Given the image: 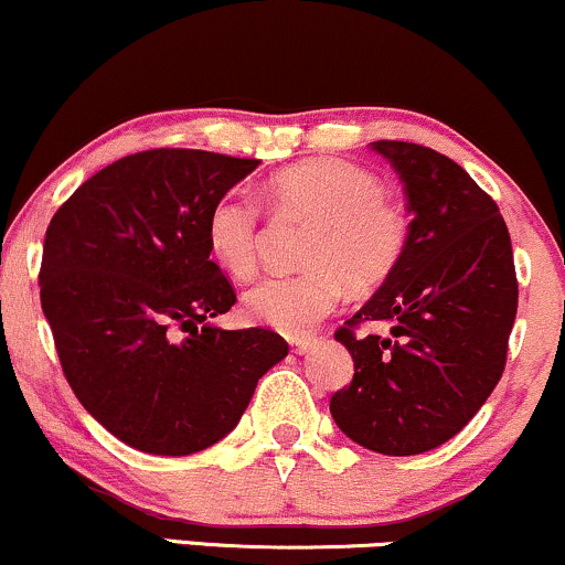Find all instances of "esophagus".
Here are the masks:
<instances>
[{"mask_svg":"<svg viewBox=\"0 0 565 565\" xmlns=\"http://www.w3.org/2000/svg\"><path fill=\"white\" fill-rule=\"evenodd\" d=\"M311 347H315V338H290V351L294 354H307Z\"/></svg>","mask_w":565,"mask_h":565,"instance_id":"obj_1","label":"esophagus"}]
</instances>
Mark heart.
<instances>
[{"label": "heart", "mask_w": 565, "mask_h": 565, "mask_svg": "<svg viewBox=\"0 0 565 565\" xmlns=\"http://www.w3.org/2000/svg\"><path fill=\"white\" fill-rule=\"evenodd\" d=\"M277 214L311 218L301 275H271L243 296L248 320L285 335H307L341 303L347 285L370 290L396 269L407 248V216L383 195V182L360 163L315 158L277 171L267 182ZM258 205L243 192L216 198L205 218L211 256L232 277L258 264Z\"/></svg>", "instance_id": "heart-1"}]
</instances>
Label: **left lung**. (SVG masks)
I'll use <instances>...</instances> for the list:
<instances>
[{"label":"left lung","mask_w":565,"mask_h":565,"mask_svg":"<svg viewBox=\"0 0 565 565\" xmlns=\"http://www.w3.org/2000/svg\"><path fill=\"white\" fill-rule=\"evenodd\" d=\"M404 184L407 248L335 338L354 360L330 415L364 449L407 457L468 426L502 377L519 309L513 245L492 198L462 166L415 142L377 139ZM362 321L388 323L364 337Z\"/></svg>","instance_id":"8db88e82"}]
</instances>
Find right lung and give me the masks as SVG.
<instances>
[{
	"label": "right lung",
	"instance_id": "obj_1",
	"mask_svg": "<svg viewBox=\"0 0 565 565\" xmlns=\"http://www.w3.org/2000/svg\"><path fill=\"white\" fill-rule=\"evenodd\" d=\"M258 166L209 150L135 152L86 179L44 237L42 309L73 394L148 455L201 452L237 426L288 343L211 320L237 301L205 218Z\"/></svg>",
	"mask_w": 565,
	"mask_h": 565
}]
</instances>
